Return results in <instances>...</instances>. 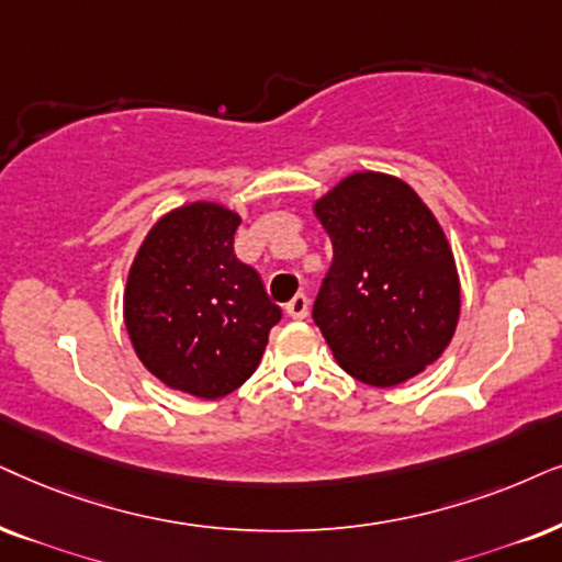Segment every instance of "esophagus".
Here are the masks:
<instances>
[{"instance_id":"34e87169","label":"esophagus","mask_w":562,"mask_h":562,"mask_svg":"<svg viewBox=\"0 0 562 562\" xmlns=\"http://www.w3.org/2000/svg\"><path fill=\"white\" fill-rule=\"evenodd\" d=\"M285 311H288L290 318H305V316H308V297H305L303 293L293 295V301L285 305Z\"/></svg>"}]
</instances>
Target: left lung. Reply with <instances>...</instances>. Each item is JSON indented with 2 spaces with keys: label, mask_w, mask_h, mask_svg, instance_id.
Listing matches in <instances>:
<instances>
[{
  "label": "left lung",
  "mask_w": 562,
  "mask_h": 562,
  "mask_svg": "<svg viewBox=\"0 0 562 562\" xmlns=\"http://www.w3.org/2000/svg\"><path fill=\"white\" fill-rule=\"evenodd\" d=\"M316 217L334 257L311 316L337 363L371 386L436 363L459 322V274L423 199L368 170L318 199Z\"/></svg>",
  "instance_id": "left-lung-1"
}]
</instances>
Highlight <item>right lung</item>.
Segmentation results:
<instances>
[{
	"label": "right lung",
	"instance_id": "right-lung-1",
	"mask_svg": "<svg viewBox=\"0 0 562 562\" xmlns=\"http://www.w3.org/2000/svg\"><path fill=\"white\" fill-rule=\"evenodd\" d=\"M236 212L194 202L158 220L134 259L124 322L147 371L217 400L257 371L280 305L233 251Z\"/></svg>",
	"mask_w": 562,
	"mask_h": 562
}]
</instances>
